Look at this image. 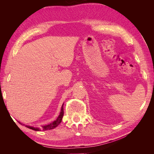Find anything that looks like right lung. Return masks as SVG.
I'll return each instance as SVG.
<instances>
[{
	"label": "right lung",
	"mask_w": 154,
	"mask_h": 154,
	"mask_svg": "<svg viewBox=\"0 0 154 154\" xmlns=\"http://www.w3.org/2000/svg\"><path fill=\"white\" fill-rule=\"evenodd\" d=\"M63 103L62 106L61 111H60V115L58 116V117L57 118V119L54 121L53 122L51 123L50 124L42 126L41 128L33 127H31V126H28V125H26V127L27 128H29L30 129L35 130V131H40V130H51V129H53V128H56L60 123L62 122V120L63 116ZM20 123L22 124L21 123Z\"/></svg>",
	"instance_id": "1"
}]
</instances>
